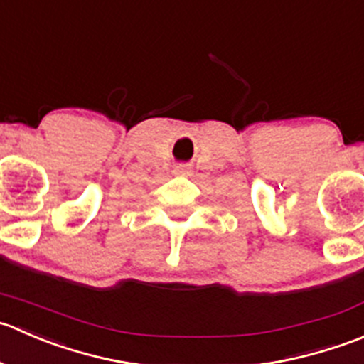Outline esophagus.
<instances>
[{
  "label": "esophagus",
  "mask_w": 364,
  "mask_h": 364,
  "mask_svg": "<svg viewBox=\"0 0 364 364\" xmlns=\"http://www.w3.org/2000/svg\"><path fill=\"white\" fill-rule=\"evenodd\" d=\"M175 173L177 175H187L191 171V168H189V164H186V163H182V164H177V166H175Z\"/></svg>",
  "instance_id": "obj_1"
}]
</instances>
